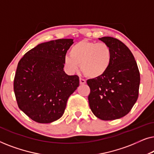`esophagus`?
<instances>
[{"mask_svg": "<svg viewBox=\"0 0 154 154\" xmlns=\"http://www.w3.org/2000/svg\"><path fill=\"white\" fill-rule=\"evenodd\" d=\"M79 80H80V84H81V85H83V84H85L86 83V81L84 79H80Z\"/></svg>", "mask_w": 154, "mask_h": 154, "instance_id": "1", "label": "esophagus"}]
</instances>
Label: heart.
<instances>
[{"mask_svg": "<svg viewBox=\"0 0 154 154\" xmlns=\"http://www.w3.org/2000/svg\"><path fill=\"white\" fill-rule=\"evenodd\" d=\"M111 60L112 51L106 43L83 40L71 47L69 55L64 57V64L70 73L76 71L80 65L86 76L97 79L106 73Z\"/></svg>", "mask_w": 154, "mask_h": 154, "instance_id": "1", "label": "heart"}]
</instances>
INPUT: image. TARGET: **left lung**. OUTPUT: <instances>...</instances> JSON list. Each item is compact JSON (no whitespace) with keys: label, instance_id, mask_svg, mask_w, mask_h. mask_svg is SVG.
Wrapping results in <instances>:
<instances>
[{"label":"left lung","instance_id":"1","mask_svg":"<svg viewBox=\"0 0 154 154\" xmlns=\"http://www.w3.org/2000/svg\"><path fill=\"white\" fill-rule=\"evenodd\" d=\"M112 51L111 66L103 76L89 79L88 102L94 115L103 121L127 115L139 95L140 74L133 54L121 41L112 37L99 38Z\"/></svg>","mask_w":154,"mask_h":154}]
</instances>
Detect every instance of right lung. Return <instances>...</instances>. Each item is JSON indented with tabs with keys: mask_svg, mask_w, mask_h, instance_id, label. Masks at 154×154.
I'll return each mask as SVG.
<instances>
[{
	"mask_svg": "<svg viewBox=\"0 0 154 154\" xmlns=\"http://www.w3.org/2000/svg\"><path fill=\"white\" fill-rule=\"evenodd\" d=\"M73 39L38 44L18 63L14 92L18 106L31 119L50 123L64 114L68 98L79 85V77L68 75L64 60Z\"/></svg>",
	"mask_w": 154,
	"mask_h": 154,
	"instance_id": "add662e5",
	"label": "right lung"
}]
</instances>
